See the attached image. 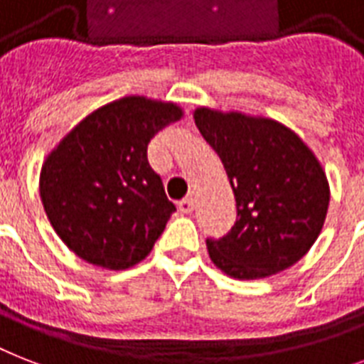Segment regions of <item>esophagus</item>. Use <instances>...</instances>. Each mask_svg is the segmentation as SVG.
<instances>
[{
    "mask_svg": "<svg viewBox=\"0 0 364 364\" xmlns=\"http://www.w3.org/2000/svg\"><path fill=\"white\" fill-rule=\"evenodd\" d=\"M193 210H194L193 196H187V198L179 202V211H181V213H193Z\"/></svg>",
    "mask_w": 364,
    "mask_h": 364,
    "instance_id": "obj_1",
    "label": "esophagus"
}]
</instances>
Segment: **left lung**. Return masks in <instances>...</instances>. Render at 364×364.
<instances>
[{"mask_svg":"<svg viewBox=\"0 0 364 364\" xmlns=\"http://www.w3.org/2000/svg\"><path fill=\"white\" fill-rule=\"evenodd\" d=\"M194 122L219 154L238 210L227 236L205 242L213 264L236 279L287 270L310 251L327 217L321 162L274 119L196 107Z\"/></svg>","mask_w":364,"mask_h":364,"instance_id":"obj_1","label":"left lung"}]
</instances>
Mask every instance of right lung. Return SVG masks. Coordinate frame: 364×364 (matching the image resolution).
Returning <instances> with one entry per match:
<instances>
[{
  "label": "right lung",
  "instance_id": "obj_1",
  "mask_svg": "<svg viewBox=\"0 0 364 364\" xmlns=\"http://www.w3.org/2000/svg\"><path fill=\"white\" fill-rule=\"evenodd\" d=\"M181 117L173 102L124 96L85 117L47 154L43 208L79 259L126 270L151 253L176 205L149 166L147 145Z\"/></svg>",
  "mask_w": 364,
  "mask_h": 364
}]
</instances>
